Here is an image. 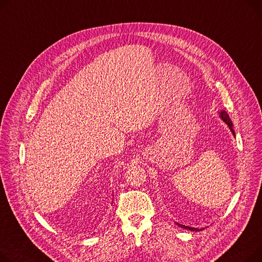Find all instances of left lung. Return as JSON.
Segmentation results:
<instances>
[{"mask_svg": "<svg viewBox=\"0 0 262 262\" xmlns=\"http://www.w3.org/2000/svg\"><path fill=\"white\" fill-rule=\"evenodd\" d=\"M220 117H221V119L225 122L226 124L229 125V127H230V129L232 130V133H233V135L235 136V132H234V128H233V123H232V121H231V119H230V117H229V115L226 114L224 111H222L221 113H220ZM178 224V223H177ZM179 226H181V228H183V229H186V230H189V231H199L198 229H195V228H189V226H185V225H181V224H178Z\"/></svg>", "mask_w": 262, "mask_h": 262, "instance_id": "1", "label": "left lung"}]
</instances>
